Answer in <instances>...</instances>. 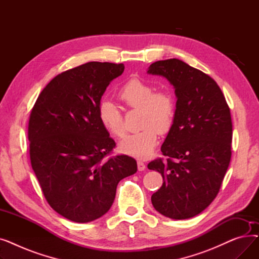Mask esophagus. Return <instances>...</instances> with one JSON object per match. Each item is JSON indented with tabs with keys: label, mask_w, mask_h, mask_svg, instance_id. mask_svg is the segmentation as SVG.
Instances as JSON below:
<instances>
[{
	"label": "esophagus",
	"mask_w": 259,
	"mask_h": 259,
	"mask_svg": "<svg viewBox=\"0 0 259 259\" xmlns=\"http://www.w3.org/2000/svg\"><path fill=\"white\" fill-rule=\"evenodd\" d=\"M138 169H139V171H144L146 169L145 162H143L142 160H138Z\"/></svg>",
	"instance_id": "1"
}]
</instances>
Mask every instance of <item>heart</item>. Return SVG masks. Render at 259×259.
Masks as SVG:
<instances>
[{
	"label": "heart",
	"mask_w": 259,
	"mask_h": 259,
	"mask_svg": "<svg viewBox=\"0 0 259 259\" xmlns=\"http://www.w3.org/2000/svg\"><path fill=\"white\" fill-rule=\"evenodd\" d=\"M117 95L127 107L140 110V127L143 128L122 140L118 146L119 151L138 158L150 156L157 144L158 132L166 134L174 125V97L165 90L155 91L153 85L138 77L128 79L119 88ZM98 114L101 124L112 137H124V115L115 104L103 100L99 105Z\"/></svg>",
	"instance_id": "b5f03b06"
}]
</instances>
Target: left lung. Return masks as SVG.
<instances>
[{
  "mask_svg": "<svg viewBox=\"0 0 259 259\" xmlns=\"http://www.w3.org/2000/svg\"><path fill=\"white\" fill-rule=\"evenodd\" d=\"M148 73L165 76L178 98L174 125L160 149L167 159L148 164L164 181L151 197L152 205L169 219H191L219 194L229 167L230 108L211 76L181 60L157 61Z\"/></svg>",
  "mask_w": 259,
  "mask_h": 259,
  "instance_id": "1",
  "label": "left lung"
}]
</instances>
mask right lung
<instances>
[{
	"mask_svg": "<svg viewBox=\"0 0 259 259\" xmlns=\"http://www.w3.org/2000/svg\"><path fill=\"white\" fill-rule=\"evenodd\" d=\"M124 64L89 62L53 77L28 122L29 155L49 206L65 219L89 223L112 206L120 180L138 170L128 155L111 156L115 142L98 108Z\"/></svg>",
	"mask_w": 259,
	"mask_h": 259,
	"instance_id": "right-lung-1",
	"label": "right lung"
}]
</instances>
